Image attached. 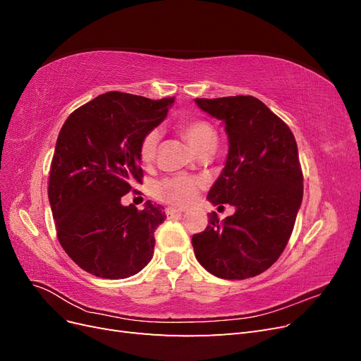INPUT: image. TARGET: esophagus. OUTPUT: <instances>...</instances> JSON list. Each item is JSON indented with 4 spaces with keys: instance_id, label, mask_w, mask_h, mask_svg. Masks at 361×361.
<instances>
[{
    "instance_id": "obj_1",
    "label": "esophagus",
    "mask_w": 361,
    "mask_h": 361,
    "mask_svg": "<svg viewBox=\"0 0 361 361\" xmlns=\"http://www.w3.org/2000/svg\"><path fill=\"white\" fill-rule=\"evenodd\" d=\"M183 211L182 209H178V207H167L166 209V214L169 215V216H176V215H180Z\"/></svg>"
}]
</instances>
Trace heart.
<instances>
[{
  "label": "heart",
  "instance_id": "1",
  "mask_svg": "<svg viewBox=\"0 0 361 361\" xmlns=\"http://www.w3.org/2000/svg\"><path fill=\"white\" fill-rule=\"evenodd\" d=\"M180 133L188 140L192 149L200 154L206 147L216 146V130L203 118H187L179 123ZM161 134L158 129L146 133L140 141L138 154L145 166H150L157 159ZM203 187L200 178L192 176H173L161 180L155 187V195L158 199L178 206H188L197 199L199 191Z\"/></svg>",
  "mask_w": 361,
  "mask_h": 361
}]
</instances>
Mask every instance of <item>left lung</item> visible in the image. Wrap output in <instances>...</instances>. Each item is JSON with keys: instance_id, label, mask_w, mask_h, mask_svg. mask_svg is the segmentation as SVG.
<instances>
[{"instance_id": "obj_1", "label": "left lung", "mask_w": 361, "mask_h": 361, "mask_svg": "<svg viewBox=\"0 0 361 361\" xmlns=\"http://www.w3.org/2000/svg\"><path fill=\"white\" fill-rule=\"evenodd\" d=\"M223 120L228 138L226 166L207 200L235 214L192 235L194 253L211 274L226 280L259 276L285 250L302 200V171L289 126L253 96L195 99Z\"/></svg>"}]
</instances>
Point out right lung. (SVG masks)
<instances>
[{"instance_id": "obj_1", "label": "right lung", "mask_w": 361, "mask_h": 361, "mask_svg": "<svg viewBox=\"0 0 361 361\" xmlns=\"http://www.w3.org/2000/svg\"><path fill=\"white\" fill-rule=\"evenodd\" d=\"M173 102L108 92L75 110L60 130L48 185L57 238L75 264L96 277H130L154 256L164 207L147 202L138 211L120 200L143 178L141 138Z\"/></svg>"}]
</instances>
